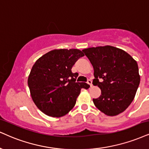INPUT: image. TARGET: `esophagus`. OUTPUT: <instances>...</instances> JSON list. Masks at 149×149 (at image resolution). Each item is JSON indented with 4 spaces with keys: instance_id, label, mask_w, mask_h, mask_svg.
I'll use <instances>...</instances> for the list:
<instances>
[{
    "instance_id": "obj_1",
    "label": "esophagus",
    "mask_w": 149,
    "mask_h": 149,
    "mask_svg": "<svg viewBox=\"0 0 149 149\" xmlns=\"http://www.w3.org/2000/svg\"><path fill=\"white\" fill-rule=\"evenodd\" d=\"M87 83L89 85L91 86V87H92V86H93V84H92V81H91V79H88V81H87Z\"/></svg>"
}]
</instances>
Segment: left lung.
<instances>
[{"label": "left lung", "mask_w": 149, "mask_h": 149, "mask_svg": "<svg viewBox=\"0 0 149 149\" xmlns=\"http://www.w3.org/2000/svg\"><path fill=\"white\" fill-rule=\"evenodd\" d=\"M82 51L94 68L93 84L102 91L99 98L93 99L95 106L108 116L124 112L133 102L140 82L136 61L110 45Z\"/></svg>", "instance_id": "8db88e82"}]
</instances>
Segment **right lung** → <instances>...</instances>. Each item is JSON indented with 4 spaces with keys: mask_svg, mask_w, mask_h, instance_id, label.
Wrapping results in <instances>:
<instances>
[{
    "mask_svg": "<svg viewBox=\"0 0 149 149\" xmlns=\"http://www.w3.org/2000/svg\"><path fill=\"white\" fill-rule=\"evenodd\" d=\"M84 53L77 49H54L36 61L32 66L27 84L33 102L45 115L63 116L76 104L81 89L88 84L76 82L77 73L72 68Z\"/></svg>",
    "mask_w": 149,
    "mask_h": 149,
    "instance_id": "right-lung-1",
    "label": "right lung"
}]
</instances>
